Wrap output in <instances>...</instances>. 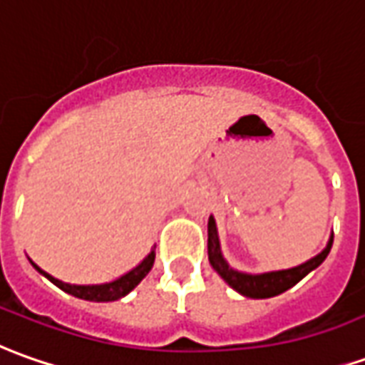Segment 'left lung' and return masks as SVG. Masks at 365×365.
<instances>
[{"label": "left lung", "instance_id": "8db88e82", "mask_svg": "<svg viewBox=\"0 0 365 365\" xmlns=\"http://www.w3.org/2000/svg\"><path fill=\"white\" fill-rule=\"evenodd\" d=\"M331 244H334V235L329 237L328 245L316 257L307 259L302 266L279 269V272H266V274H244V272H237L234 267H230V264L225 262L222 250H220L215 220L210 215V222H207V257H210V264L230 286L234 287L235 292H240L245 297H254V299L279 296L286 289L296 286L302 277H306L312 269H316L328 257Z\"/></svg>", "mask_w": 365, "mask_h": 365}]
</instances>
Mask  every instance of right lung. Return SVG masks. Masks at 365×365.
Returning a JSON list of instances; mask_svg holds the SVG:
<instances>
[{
    "mask_svg": "<svg viewBox=\"0 0 365 365\" xmlns=\"http://www.w3.org/2000/svg\"><path fill=\"white\" fill-rule=\"evenodd\" d=\"M153 259H155V252L151 250L140 266H135L131 272L123 274V276L118 277V279H113L110 284H99V286H73V284H66V282L56 279L53 276L46 274L43 269H39L34 262H31V266L36 267L39 274H43L51 284H56L59 289L68 292L71 296L81 297V299H89V302H113V299H120V297H123L125 294H130L131 289L150 274L151 266H153Z\"/></svg>",
    "mask_w": 365,
    "mask_h": 365,
    "instance_id": "right-lung-1",
    "label": "right lung"
}]
</instances>
